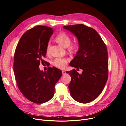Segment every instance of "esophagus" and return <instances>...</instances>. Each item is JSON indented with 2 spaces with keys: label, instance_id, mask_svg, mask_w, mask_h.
I'll use <instances>...</instances> for the list:
<instances>
[{
  "label": "esophagus",
  "instance_id": "34e87169",
  "mask_svg": "<svg viewBox=\"0 0 126 126\" xmlns=\"http://www.w3.org/2000/svg\"><path fill=\"white\" fill-rule=\"evenodd\" d=\"M62 73H63V75H64L66 74V72H65V71H62Z\"/></svg>",
  "mask_w": 126,
  "mask_h": 126
}]
</instances>
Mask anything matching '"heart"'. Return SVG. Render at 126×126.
Segmentation results:
<instances>
[{
    "label": "heart",
    "mask_w": 126,
    "mask_h": 126,
    "mask_svg": "<svg viewBox=\"0 0 126 126\" xmlns=\"http://www.w3.org/2000/svg\"><path fill=\"white\" fill-rule=\"evenodd\" d=\"M55 40L58 43L64 47H68V51L71 53L76 52L79 49V42L75 41V43L70 45L71 43V38L70 36L67 33L62 32L59 33L55 38ZM50 44L49 43L47 46L46 52L49 54L50 51ZM68 63V59L65 58L58 57L55 58L52 62V64L55 67L59 69H63L65 67Z\"/></svg>",
    "instance_id": "heart-1"
}]
</instances>
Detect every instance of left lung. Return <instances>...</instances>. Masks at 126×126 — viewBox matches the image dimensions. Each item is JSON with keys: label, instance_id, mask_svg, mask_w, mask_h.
<instances>
[{"label": "left lung", "instance_id": "8db88e82", "mask_svg": "<svg viewBox=\"0 0 126 126\" xmlns=\"http://www.w3.org/2000/svg\"><path fill=\"white\" fill-rule=\"evenodd\" d=\"M63 28L74 34L79 44L70 65L83 70L81 74L75 69L67 72L71 77L68 87L71 95L79 103H90L102 92L108 77L106 45L94 29L83 24Z\"/></svg>", "mask_w": 126, "mask_h": 126}]
</instances>
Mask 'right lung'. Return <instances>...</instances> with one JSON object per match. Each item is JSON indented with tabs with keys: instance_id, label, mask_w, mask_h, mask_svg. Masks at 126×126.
<instances>
[{
	"instance_id": "obj_1",
	"label": "right lung",
	"mask_w": 126,
	"mask_h": 126,
	"mask_svg": "<svg viewBox=\"0 0 126 126\" xmlns=\"http://www.w3.org/2000/svg\"><path fill=\"white\" fill-rule=\"evenodd\" d=\"M53 30L37 26L23 34L14 54V72L20 91L28 100L36 104L50 100L54 95L55 85L62 75L61 70L49 67L40 71V63L44 60L47 44Z\"/></svg>"
}]
</instances>
